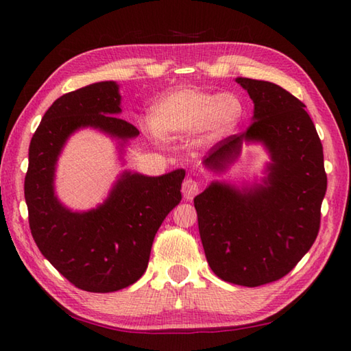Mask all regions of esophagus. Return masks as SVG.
Instances as JSON below:
<instances>
[{
	"instance_id": "1",
	"label": "esophagus",
	"mask_w": 351,
	"mask_h": 351,
	"mask_svg": "<svg viewBox=\"0 0 351 351\" xmlns=\"http://www.w3.org/2000/svg\"><path fill=\"white\" fill-rule=\"evenodd\" d=\"M197 193H199V182L195 181V180H191V178H187V180L182 182V195H184V197L187 200H191L193 197L197 195Z\"/></svg>"
}]
</instances>
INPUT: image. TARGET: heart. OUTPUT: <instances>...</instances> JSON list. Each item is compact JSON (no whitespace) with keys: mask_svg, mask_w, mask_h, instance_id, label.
Wrapping results in <instances>:
<instances>
[{"mask_svg":"<svg viewBox=\"0 0 351 351\" xmlns=\"http://www.w3.org/2000/svg\"><path fill=\"white\" fill-rule=\"evenodd\" d=\"M244 113V104L235 93H206L182 88L156 102L149 132L152 136L176 137L208 128L214 132L235 126Z\"/></svg>","mask_w":351,"mask_h":351,"instance_id":"heart-1","label":"heart"}]
</instances>
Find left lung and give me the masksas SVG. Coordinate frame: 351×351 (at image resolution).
<instances>
[{
    "mask_svg": "<svg viewBox=\"0 0 351 351\" xmlns=\"http://www.w3.org/2000/svg\"><path fill=\"white\" fill-rule=\"evenodd\" d=\"M255 104L244 134L219 141L205 158L223 169L243 140L263 141L271 155L264 185L237 190L213 182L195 197L200 240L221 280L261 287L287 276L312 247L327 189L323 145L304 104L278 84L237 78Z\"/></svg>",
    "mask_w": 351,
    "mask_h": 351,
    "instance_id": "1",
    "label": "left lung"
}]
</instances>
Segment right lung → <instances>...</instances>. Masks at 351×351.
Returning <instances> with one entry per match:
<instances>
[{
  "instance_id": "1",
  "label": "right lung",
  "mask_w": 351,
  "mask_h": 351,
  "mask_svg": "<svg viewBox=\"0 0 351 351\" xmlns=\"http://www.w3.org/2000/svg\"><path fill=\"white\" fill-rule=\"evenodd\" d=\"M119 113L121 95L113 81L66 93L42 117L28 151L24 193L32 235L57 271L88 293H113L137 282L156 230L182 199L185 171L178 169L155 178L125 171L106 202L87 213H72L58 202L56 162L73 131L93 126L121 140L138 136Z\"/></svg>"
}]
</instances>
